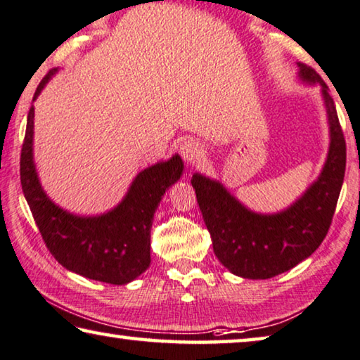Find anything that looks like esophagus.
<instances>
[{
    "instance_id": "esophagus-1",
    "label": "esophagus",
    "mask_w": 360,
    "mask_h": 360,
    "mask_svg": "<svg viewBox=\"0 0 360 360\" xmlns=\"http://www.w3.org/2000/svg\"><path fill=\"white\" fill-rule=\"evenodd\" d=\"M180 154L181 158H184L185 164L191 167V165H195L202 155V146L200 141H196V139H186V141L180 144Z\"/></svg>"
}]
</instances>
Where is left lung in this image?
Returning a JSON list of instances; mask_svg holds the SVG:
<instances>
[{
  "label": "left lung",
  "instance_id": "obj_1",
  "mask_svg": "<svg viewBox=\"0 0 360 360\" xmlns=\"http://www.w3.org/2000/svg\"><path fill=\"white\" fill-rule=\"evenodd\" d=\"M299 79L320 86L330 128V148L320 175L285 210L252 211L221 181L193 174L202 219L219 262L245 279H269L292 269L320 247L330 229L346 170V141L328 86L315 70L297 63Z\"/></svg>",
  "mask_w": 360,
  "mask_h": 360
}]
</instances>
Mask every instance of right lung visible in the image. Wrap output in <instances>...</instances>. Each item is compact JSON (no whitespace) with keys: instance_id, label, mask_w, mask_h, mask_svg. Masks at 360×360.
Here are the masks:
<instances>
[{"instance_id":"1","label":"right lung","mask_w":360,"mask_h":360,"mask_svg":"<svg viewBox=\"0 0 360 360\" xmlns=\"http://www.w3.org/2000/svg\"><path fill=\"white\" fill-rule=\"evenodd\" d=\"M58 68L40 81L37 101ZM34 115L30 107L20 153V185L41 238L56 262L72 273L107 284H128L150 264V227L160 200L184 174V160L174 154L134 176L127 195L110 211L77 216L55 205L41 188L34 160Z\"/></svg>"}]
</instances>
